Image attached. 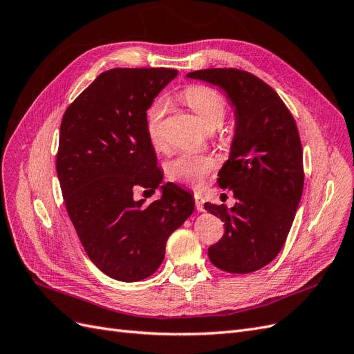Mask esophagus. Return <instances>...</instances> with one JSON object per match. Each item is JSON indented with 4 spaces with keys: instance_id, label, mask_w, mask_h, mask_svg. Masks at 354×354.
<instances>
[{
    "instance_id": "obj_1",
    "label": "esophagus",
    "mask_w": 354,
    "mask_h": 354,
    "mask_svg": "<svg viewBox=\"0 0 354 354\" xmlns=\"http://www.w3.org/2000/svg\"><path fill=\"white\" fill-rule=\"evenodd\" d=\"M194 198H195V208H196L199 212L205 211V209H203V198H202L199 194H195Z\"/></svg>"
}]
</instances>
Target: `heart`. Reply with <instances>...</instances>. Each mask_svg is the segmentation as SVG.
I'll use <instances>...</instances> for the list:
<instances>
[{"label":"heart","instance_id":"heart-1","mask_svg":"<svg viewBox=\"0 0 354 354\" xmlns=\"http://www.w3.org/2000/svg\"><path fill=\"white\" fill-rule=\"evenodd\" d=\"M180 100L194 112L202 125L214 130L223 124L227 113V104L223 95L208 85H189L180 91ZM165 115L162 100L153 102L146 112V130L149 140L155 149H162L164 140L160 134V124ZM216 169V160L205 155L181 153L165 167L169 180L186 183L190 186H201L207 177Z\"/></svg>","mask_w":354,"mask_h":354}]
</instances>
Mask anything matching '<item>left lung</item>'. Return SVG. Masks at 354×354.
I'll return each mask as SVG.
<instances>
[{"label": "left lung", "instance_id": "obj_1", "mask_svg": "<svg viewBox=\"0 0 354 354\" xmlns=\"http://www.w3.org/2000/svg\"><path fill=\"white\" fill-rule=\"evenodd\" d=\"M218 85L234 106L236 130L218 185L233 190L234 207L205 203L224 221L223 238L208 248L211 263L229 273L261 269L281 252L303 195V146L292 113L255 75L234 68L187 73Z\"/></svg>", "mask_w": 354, "mask_h": 354}]
</instances>
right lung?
<instances>
[{"label": "right lung", "instance_id": "1", "mask_svg": "<svg viewBox=\"0 0 354 354\" xmlns=\"http://www.w3.org/2000/svg\"><path fill=\"white\" fill-rule=\"evenodd\" d=\"M176 77L168 68L106 71L62 118L56 169L69 218L88 259L116 281L153 274L169 234L195 208L174 183L149 205L133 198L136 187L155 192L162 181L146 111Z\"/></svg>", "mask_w": 354, "mask_h": 354}]
</instances>
